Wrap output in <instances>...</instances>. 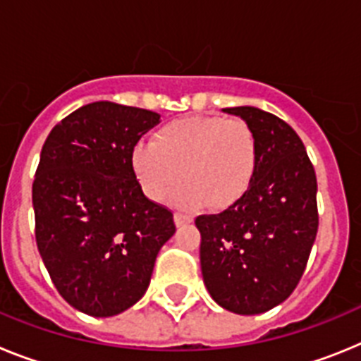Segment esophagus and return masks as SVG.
<instances>
[{
	"mask_svg": "<svg viewBox=\"0 0 361 361\" xmlns=\"http://www.w3.org/2000/svg\"><path fill=\"white\" fill-rule=\"evenodd\" d=\"M173 222H175V226H177V228H183V226L190 224V222H191V216L183 215V213H175Z\"/></svg>",
	"mask_w": 361,
	"mask_h": 361,
	"instance_id": "esophagus-1",
	"label": "esophagus"
}]
</instances>
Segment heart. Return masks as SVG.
Listing matches in <instances>:
<instances>
[{
	"instance_id": "b5f03b06",
	"label": "heart",
	"mask_w": 361,
	"mask_h": 361,
	"mask_svg": "<svg viewBox=\"0 0 361 361\" xmlns=\"http://www.w3.org/2000/svg\"><path fill=\"white\" fill-rule=\"evenodd\" d=\"M132 166L145 195L164 202L175 193L180 208L208 204L224 212L240 202L258 166L255 132L242 119L184 117L164 124L152 142L133 149Z\"/></svg>"
}]
</instances>
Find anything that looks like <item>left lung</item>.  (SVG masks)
Masks as SVG:
<instances>
[{
    "mask_svg": "<svg viewBox=\"0 0 361 361\" xmlns=\"http://www.w3.org/2000/svg\"><path fill=\"white\" fill-rule=\"evenodd\" d=\"M251 126L258 166L244 199L197 216L200 269L220 307L260 314L295 291L318 231L317 175L286 121L255 106L224 108Z\"/></svg>",
    "mask_w": 361,
    "mask_h": 361,
    "instance_id": "left-lung-1",
    "label": "left lung"
}]
</instances>
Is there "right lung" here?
Listing matches in <instances>:
<instances>
[{
  "label": "right lung",
  "mask_w": 361,
  "mask_h": 361,
  "mask_svg": "<svg viewBox=\"0 0 361 361\" xmlns=\"http://www.w3.org/2000/svg\"><path fill=\"white\" fill-rule=\"evenodd\" d=\"M161 116L97 101L56 124L32 184L36 242L59 295L90 317L142 298L173 213L142 193L133 148Z\"/></svg>",
  "instance_id": "1"
}]
</instances>
